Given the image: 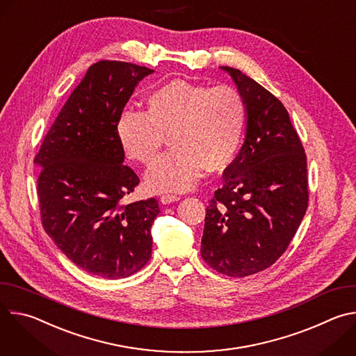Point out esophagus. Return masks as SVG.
Masks as SVG:
<instances>
[{
  "label": "esophagus",
  "instance_id": "obj_1",
  "mask_svg": "<svg viewBox=\"0 0 356 356\" xmlns=\"http://www.w3.org/2000/svg\"><path fill=\"white\" fill-rule=\"evenodd\" d=\"M180 197L177 194H162L161 195V202L162 204H170V202L179 201Z\"/></svg>",
  "mask_w": 356,
  "mask_h": 356
}]
</instances>
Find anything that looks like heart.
Instances as JSON below:
<instances>
[{
  "label": "heart",
  "mask_w": 356,
  "mask_h": 356,
  "mask_svg": "<svg viewBox=\"0 0 356 356\" xmlns=\"http://www.w3.org/2000/svg\"><path fill=\"white\" fill-rule=\"evenodd\" d=\"M248 108L232 86H209L170 80L146 98V111H127L117 124L125 155L152 165L166 143L172 149L145 176L154 193L184 191L202 169L220 172L238 156L246 128Z\"/></svg>",
  "instance_id": "obj_1"
}]
</instances>
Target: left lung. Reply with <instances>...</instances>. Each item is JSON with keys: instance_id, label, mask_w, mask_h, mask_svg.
Masks as SVG:
<instances>
[{"instance_id": "8db88e82", "label": "left lung", "mask_w": 356, "mask_h": 356, "mask_svg": "<svg viewBox=\"0 0 356 356\" xmlns=\"http://www.w3.org/2000/svg\"><path fill=\"white\" fill-rule=\"evenodd\" d=\"M221 69L245 98L246 136L207 207L200 252L218 273L245 277L272 266L296 235L309 206L307 159L282 101L241 70Z\"/></svg>"}]
</instances>
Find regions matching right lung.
<instances>
[{"label": "right lung", "instance_id": "1", "mask_svg": "<svg viewBox=\"0 0 356 356\" xmlns=\"http://www.w3.org/2000/svg\"><path fill=\"white\" fill-rule=\"evenodd\" d=\"M152 69L127 62L91 65L50 127L33 162L46 234L87 273L122 279L152 255L155 197L127 204L139 183L124 165L117 124L136 84Z\"/></svg>", "mask_w": 356, "mask_h": 356}]
</instances>
